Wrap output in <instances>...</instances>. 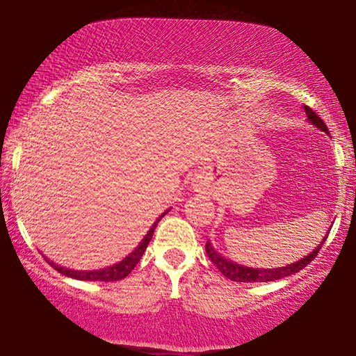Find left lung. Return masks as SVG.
I'll return each instance as SVG.
<instances>
[{
    "instance_id": "obj_1",
    "label": "left lung",
    "mask_w": 356,
    "mask_h": 356,
    "mask_svg": "<svg viewBox=\"0 0 356 356\" xmlns=\"http://www.w3.org/2000/svg\"><path fill=\"white\" fill-rule=\"evenodd\" d=\"M305 111H306V116H308L309 123H313L316 128L324 131V133H329L327 126L324 124V121L321 120L319 116L309 108V106L305 105ZM325 240H327V235L323 238L321 245L316 248L311 254L305 256L303 259L296 261V262H293V264H289L285 267H277V269H252V267L236 264V262H233L230 259H227V257H223L222 254H218V252L213 250L212 245L209 241L206 243V252H207L209 259L216 264L217 269L220 270L222 274L227 277V279H230L233 282H274V280L284 279V277L295 274V272H300L301 269H305V267L308 266L316 256H318L321 246L324 245Z\"/></svg>"
}]
</instances>
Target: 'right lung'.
I'll return each mask as SVG.
<instances>
[{"label": "right lung", "mask_w": 356, "mask_h": 356, "mask_svg": "<svg viewBox=\"0 0 356 356\" xmlns=\"http://www.w3.org/2000/svg\"><path fill=\"white\" fill-rule=\"evenodd\" d=\"M168 212V211H167ZM163 212L162 216H160L157 218V222L154 223L152 228L147 232V235L144 236V240L139 243V246L136 248V250L131 252V254H128L124 257L123 261H120L118 264L115 266H110V267H105V269H99V270H72V269H66V267H61L55 264V262L48 261L47 262L50 264L51 267H55V269L60 272V274L66 275V277H71V279H77V280H90V282H113V280H121L124 279L126 275L131 274V270L134 269L136 264L140 261V257H143L145 248H147L149 241L152 240V235H154V230L155 227H157V223L160 218H162L165 213Z\"/></svg>", "instance_id": "add662e5"}]
</instances>
